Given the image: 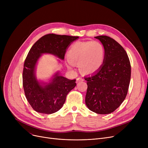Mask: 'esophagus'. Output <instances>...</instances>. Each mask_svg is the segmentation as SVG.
<instances>
[{"instance_id": "1", "label": "esophagus", "mask_w": 148, "mask_h": 148, "mask_svg": "<svg viewBox=\"0 0 148 148\" xmlns=\"http://www.w3.org/2000/svg\"><path fill=\"white\" fill-rule=\"evenodd\" d=\"M83 81V79L82 78H81V77H79V78L77 79V80H76V82L77 83H79L80 82H82Z\"/></svg>"}]
</instances>
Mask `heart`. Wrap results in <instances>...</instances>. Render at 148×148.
Instances as JSON below:
<instances>
[{
	"label": "heart",
	"mask_w": 148,
	"mask_h": 148,
	"mask_svg": "<svg viewBox=\"0 0 148 148\" xmlns=\"http://www.w3.org/2000/svg\"><path fill=\"white\" fill-rule=\"evenodd\" d=\"M106 51L104 46L98 41L77 42L70 47L67 58V68L72 69L77 65L82 73L90 74L97 71L104 64Z\"/></svg>",
	"instance_id": "heart-1"
}]
</instances>
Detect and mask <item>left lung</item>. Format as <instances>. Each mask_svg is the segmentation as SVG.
<instances>
[{
	"label": "left lung",
	"mask_w": 148,
	"mask_h": 148,
	"mask_svg": "<svg viewBox=\"0 0 148 148\" xmlns=\"http://www.w3.org/2000/svg\"><path fill=\"white\" fill-rule=\"evenodd\" d=\"M103 45L104 64L97 71L84 77L88 89L85 103L89 109L98 114L114 112L125 99L131 79V65L127 53L113 38L95 36Z\"/></svg>",
	"instance_id": "1"
}]
</instances>
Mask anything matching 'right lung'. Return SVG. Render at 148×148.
I'll return each instance as SVG.
<instances>
[{
    "mask_svg": "<svg viewBox=\"0 0 148 148\" xmlns=\"http://www.w3.org/2000/svg\"><path fill=\"white\" fill-rule=\"evenodd\" d=\"M79 36L53 34L41 37L32 47L25 61L23 86L27 101L36 112L51 114L63 106L68 93L76 86L75 79L69 80L58 71L49 82L39 81L35 75L37 62L42 54H51L64 59L66 49Z\"/></svg>",
    "mask_w": 148,
    "mask_h": 148,
    "instance_id": "add662e5",
    "label": "right lung"
}]
</instances>
